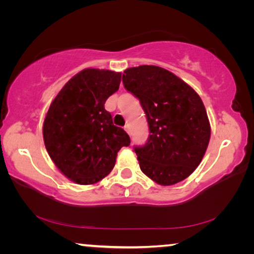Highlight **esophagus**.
<instances>
[{"label":"esophagus","mask_w":254,"mask_h":254,"mask_svg":"<svg viewBox=\"0 0 254 254\" xmlns=\"http://www.w3.org/2000/svg\"><path fill=\"white\" fill-rule=\"evenodd\" d=\"M124 130H126V132L127 133L128 135L131 134V130H130V127H128V126H126V127H124Z\"/></svg>","instance_id":"obj_1"}]
</instances>
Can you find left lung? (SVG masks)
<instances>
[{
    "label": "left lung",
    "mask_w": 254,
    "mask_h": 254,
    "mask_svg": "<svg viewBox=\"0 0 254 254\" xmlns=\"http://www.w3.org/2000/svg\"><path fill=\"white\" fill-rule=\"evenodd\" d=\"M122 80L140 100L149 124L148 142L134 150L141 171L161 186L189 177L201 162L210 139L207 112L198 94L159 66L127 68Z\"/></svg>",
    "instance_id": "1"
}]
</instances>
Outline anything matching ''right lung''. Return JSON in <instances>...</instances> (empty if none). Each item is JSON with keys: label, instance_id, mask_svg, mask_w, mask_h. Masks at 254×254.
Masks as SVG:
<instances>
[{"label": "right lung", "instance_id": "obj_1", "mask_svg": "<svg viewBox=\"0 0 254 254\" xmlns=\"http://www.w3.org/2000/svg\"><path fill=\"white\" fill-rule=\"evenodd\" d=\"M121 72L85 68L64 85L47 111L42 135L49 157L65 177L94 185L111 173L130 136L104 109Z\"/></svg>", "mask_w": 254, "mask_h": 254}]
</instances>
